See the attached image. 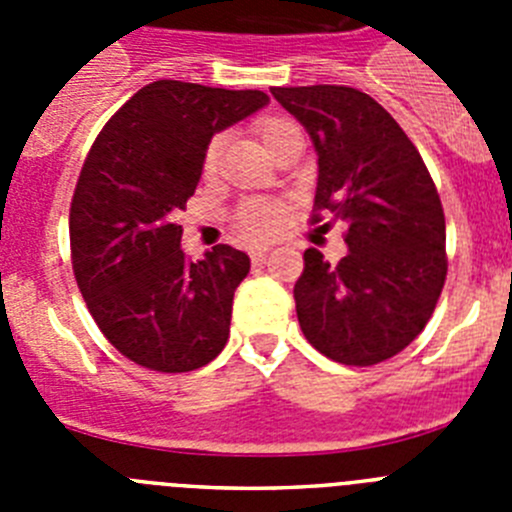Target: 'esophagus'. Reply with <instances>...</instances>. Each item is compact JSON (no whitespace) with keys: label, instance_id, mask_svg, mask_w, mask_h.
<instances>
[{"label":"esophagus","instance_id":"obj_1","mask_svg":"<svg viewBox=\"0 0 512 512\" xmlns=\"http://www.w3.org/2000/svg\"><path fill=\"white\" fill-rule=\"evenodd\" d=\"M266 253H269V246H253V248H248V256H251L253 264H259V261H264Z\"/></svg>","mask_w":512,"mask_h":512}]
</instances>
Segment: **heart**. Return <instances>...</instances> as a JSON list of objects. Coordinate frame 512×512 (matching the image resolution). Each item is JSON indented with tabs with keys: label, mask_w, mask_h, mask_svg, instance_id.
Masks as SVG:
<instances>
[{
	"label": "heart",
	"mask_w": 512,
	"mask_h": 512,
	"mask_svg": "<svg viewBox=\"0 0 512 512\" xmlns=\"http://www.w3.org/2000/svg\"><path fill=\"white\" fill-rule=\"evenodd\" d=\"M289 130H295V125L289 120H282V117H266V120H261L259 135L264 140L266 151H271V146ZM217 153H220V140H212L205 151V171L215 169ZM235 225L248 238H266V235H271L282 225V207L269 200H248L235 212Z\"/></svg>",
	"instance_id": "b5f03b06"
}]
</instances>
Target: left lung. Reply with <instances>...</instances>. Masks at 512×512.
Here are the masks:
<instances>
[{"label":"left lung","mask_w":512,"mask_h":512,"mask_svg":"<svg viewBox=\"0 0 512 512\" xmlns=\"http://www.w3.org/2000/svg\"><path fill=\"white\" fill-rule=\"evenodd\" d=\"M318 151L312 223H346L348 253L330 266L315 248L295 284L307 341L338 364L392 359L431 320L446 282V220L413 140L369 94L351 87H277ZM330 228V223L320 225Z\"/></svg>","instance_id":"obj_1"}]
</instances>
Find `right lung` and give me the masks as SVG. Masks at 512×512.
Here are the masks:
<instances>
[{
  "mask_svg": "<svg viewBox=\"0 0 512 512\" xmlns=\"http://www.w3.org/2000/svg\"><path fill=\"white\" fill-rule=\"evenodd\" d=\"M264 104L259 89L153 81L110 117L81 166L69 215L76 284L104 338L135 364L194 372L228 343L251 259L225 243L187 259L174 215L200 184L212 135Z\"/></svg>",
  "mask_w": 512,
  "mask_h": 512,
  "instance_id": "1",
  "label": "right lung"
}]
</instances>
